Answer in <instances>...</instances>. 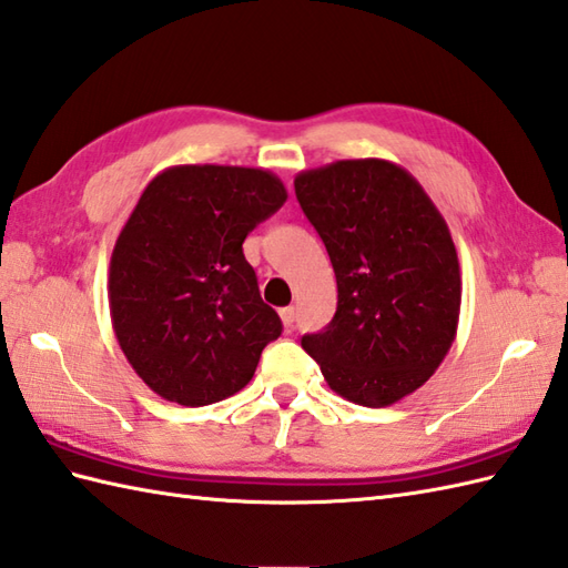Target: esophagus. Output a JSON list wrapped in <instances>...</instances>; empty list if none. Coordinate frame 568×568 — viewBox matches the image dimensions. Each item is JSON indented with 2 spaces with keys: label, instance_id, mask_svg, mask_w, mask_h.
I'll list each match as a JSON object with an SVG mask.
<instances>
[{
  "label": "esophagus",
  "instance_id": "esophagus-1",
  "mask_svg": "<svg viewBox=\"0 0 568 568\" xmlns=\"http://www.w3.org/2000/svg\"><path fill=\"white\" fill-rule=\"evenodd\" d=\"M280 318H282V323H284V327L288 331V327L294 325V318H296V313H294V308L292 306H286V308H280Z\"/></svg>",
  "mask_w": 568,
  "mask_h": 568
}]
</instances>
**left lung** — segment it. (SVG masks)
<instances>
[{
	"instance_id": "obj_1",
	"label": "left lung",
	"mask_w": 568,
	"mask_h": 568,
	"mask_svg": "<svg viewBox=\"0 0 568 568\" xmlns=\"http://www.w3.org/2000/svg\"><path fill=\"white\" fill-rule=\"evenodd\" d=\"M294 189L337 282L333 321L301 347L352 403L410 396L457 337L462 274L447 221L408 170L379 158L304 170Z\"/></svg>"
}]
</instances>
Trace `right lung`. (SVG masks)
Masks as SVG:
<instances>
[{"label": "right lung", "mask_w": 568, "mask_h": 568, "mask_svg": "<svg viewBox=\"0 0 568 568\" xmlns=\"http://www.w3.org/2000/svg\"><path fill=\"white\" fill-rule=\"evenodd\" d=\"M286 201L262 168L174 165L143 189L109 264L111 325L145 386L180 406L245 388L282 335L243 241Z\"/></svg>", "instance_id": "1"}]
</instances>
